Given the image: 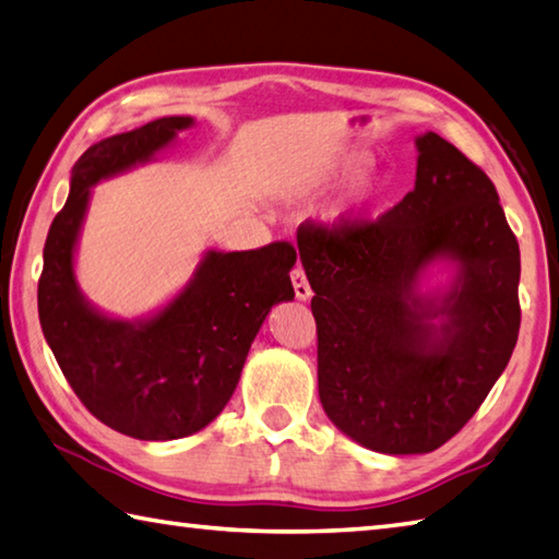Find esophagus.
Returning a JSON list of instances; mask_svg holds the SVG:
<instances>
[{
    "instance_id": "1",
    "label": "esophagus",
    "mask_w": 559,
    "mask_h": 559,
    "mask_svg": "<svg viewBox=\"0 0 559 559\" xmlns=\"http://www.w3.org/2000/svg\"><path fill=\"white\" fill-rule=\"evenodd\" d=\"M292 284H294V294H297V299L299 301H307V299H311V287H309V282H307V275H304V270L301 267H297L292 272Z\"/></svg>"
}]
</instances>
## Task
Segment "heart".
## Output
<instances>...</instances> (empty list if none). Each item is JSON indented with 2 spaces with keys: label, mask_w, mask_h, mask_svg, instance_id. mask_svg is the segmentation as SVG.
Segmentation results:
<instances>
[{
  "label": "heart",
  "mask_w": 559,
  "mask_h": 559,
  "mask_svg": "<svg viewBox=\"0 0 559 559\" xmlns=\"http://www.w3.org/2000/svg\"><path fill=\"white\" fill-rule=\"evenodd\" d=\"M362 163H367V153L345 155L343 160L329 165L325 170L304 177V180L297 185V192L304 197L321 194L333 182H338L343 177L355 173ZM386 192H389V177L384 173H367L362 177H357V180L350 185V189H347V194L341 199V204L331 212V221L333 224H347V221L362 218L367 212H372V209L382 202Z\"/></svg>",
  "instance_id": "b5f03b06"
}]
</instances>
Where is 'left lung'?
Returning <instances> with one entry per match:
<instances>
[{
    "mask_svg": "<svg viewBox=\"0 0 559 559\" xmlns=\"http://www.w3.org/2000/svg\"><path fill=\"white\" fill-rule=\"evenodd\" d=\"M416 185L372 224L301 230L319 396L355 443L433 452L475 416L519 341L521 252L491 180L416 135ZM448 266L445 285H433Z\"/></svg>",
    "mask_w": 559,
    "mask_h": 559,
    "instance_id": "obj_1",
    "label": "left lung"
}]
</instances>
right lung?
Returning <instances> with one entry per match:
<instances>
[{
  "instance_id": "1",
  "label": "right lung",
  "mask_w": 559,
  "mask_h": 559,
  "mask_svg": "<svg viewBox=\"0 0 559 559\" xmlns=\"http://www.w3.org/2000/svg\"><path fill=\"white\" fill-rule=\"evenodd\" d=\"M192 126V116H163L84 151L50 224L38 280L40 329L62 374L92 416L139 440L187 438L212 424L267 313L294 299L289 243L209 248L185 287L141 319H119L84 297L75 255L92 187L157 160Z\"/></svg>"
}]
</instances>
